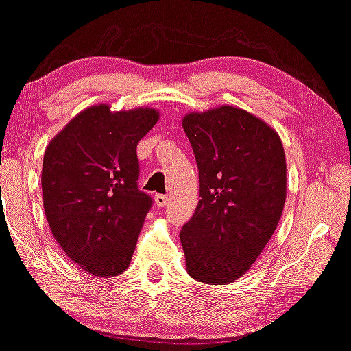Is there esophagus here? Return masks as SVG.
Returning <instances> with one entry per match:
<instances>
[{"label":"esophagus","mask_w":351,"mask_h":351,"mask_svg":"<svg viewBox=\"0 0 351 351\" xmlns=\"http://www.w3.org/2000/svg\"><path fill=\"white\" fill-rule=\"evenodd\" d=\"M155 202L158 207H165L169 202V197L165 195H155Z\"/></svg>","instance_id":"1"}]
</instances>
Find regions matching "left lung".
Returning <instances> with one entry per match:
<instances>
[{
    "label": "left lung",
    "instance_id": "8db88e82",
    "mask_svg": "<svg viewBox=\"0 0 351 351\" xmlns=\"http://www.w3.org/2000/svg\"><path fill=\"white\" fill-rule=\"evenodd\" d=\"M199 170L195 215L180 233L189 275L226 285L250 270L281 219L282 141L263 119L221 106L182 118Z\"/></svg>",
    "mask_w": 351,
    "mask_h": 351
}]
</instances>
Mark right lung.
Returning a JSON list of instances; mask_svg holds the SVG:
<instances>
[{"label":"right lung","instance_id":"obj_1","mask_svg":"<svg viewBox=\"0 0 351 351\" xmlns=\"http://www.w3.org/2000/svg\"><path fill=\"white\" fill-rule=\"evenodd\" d=\"M159 119L150 107H87L49 143L44 213L60 247L81 270L110 278L127 270L152 197L138 189L136 145Z\"/></svg>","mask_w":351,"mask_h":351}]
</instances>
